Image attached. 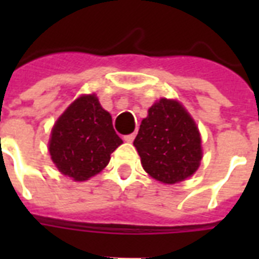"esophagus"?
Masks as SVG:
<instances>
[{"label":"esophagus","mask_w":259,"mask_h":259,"mask_svg":"<svg viewBox=\"0 0 259 259\" xmlns=\"http://www.w3.org/2000/svg\"><path fill=\"white\" fill-rule=\"evenodd\" d=\"M134 137H136V134L132 133V134H126L125 137H123V140H125L126 142H133Z\"/></svg>","instance_id":"1"}]
</instances>
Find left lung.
Returning <instances> with one entry per match:
<instances>
[{
    "mask_svg": "<svg viewBox=\"0 0 259 259\" xmlns=\"http://www.w3.org/2000/svg\"><path fill=\"white\" fill-rule=\"evenodd\" d=\"M133 144L145 172L164 184L192 176L203 157L200 133L193 118L180 102L166 98L148 110Z\"/></svg>",
    "mask_w": 259,
    "mask_h": 259,
    "instance_id": "obj_1",
    "label": "left lung"
}]
</instances>
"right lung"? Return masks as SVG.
<instances>
[{"label": "right lung", "instance_id": "1", "mask_svg": "<svg viewBox=\"0 0 259 259\" xmlns=\"http://www.w3.org/2000/svg\"><path fill=\"white\" fill-rule=\"evenodd\" d=\"M121 144L111 115L91 94L75 99L58 118L48 149L59 172L84 181L105 169L110 154Z\"/></svg>", "mask_w": 259, "mask_h": 259}]
</instances>
